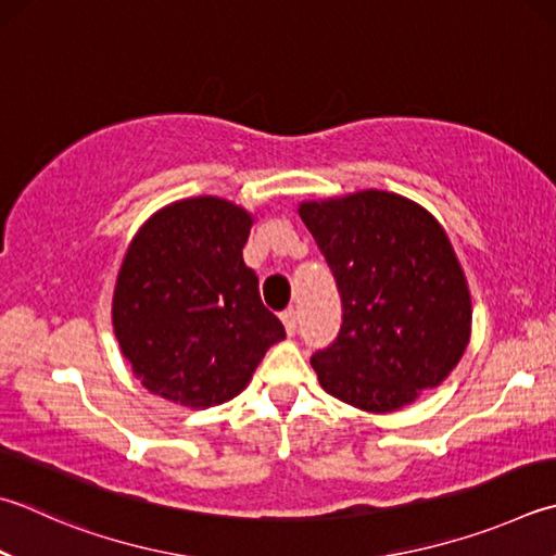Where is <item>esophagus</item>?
<instances>
[{
    "instance_id": "1",
    "label": "esophagus",
    "mask_w": 556,
    "mask_h": 556,
    "mask_svg": "<svg viewBox=\"0 0 556 556\" xmlns=\"http://www.w3.org/2000/svg\"><path fill=\"white\" fill-rule=\"evenodd\" d=\"M281 323H285V330H287V336H294L296 332V311L294 308H287L285 313H281Z\"/></svg>"
}]
</instances>
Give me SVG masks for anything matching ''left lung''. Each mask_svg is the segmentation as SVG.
Instances as JSON below:
<instances>
[{
	"label": "left lung",
	"mask_w": 556,
	"mask_h": 556,
	"mask_svg": "<svg viewBox=\"0 0 556 556\" xmlns=\"http://www.w3.org/2000/svg\"><path fill=\"white\" fill-rule=\"evenodd\" d=\"M299 216L342 299L336 342L311 357L320 387L367 413L440 387L471 338L469 285L440 220L381 189L301 201Z\"/></svg>",
	"instance_id": "8db88e82"
}]
</instances>
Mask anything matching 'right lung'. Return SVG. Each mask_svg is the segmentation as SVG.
<instances>
[{
	"mask_svg": "<svg viewBox=\"0 0 556 556\" xmlns=\"http://www.w3.org/2000/svg\"><path fill=\"white\" fill-rule=\"evenodd\" d=\"M252 224L233 201L189 197L155 211L128 243L111 326L150 393L194 410L220 406L285 340L243 260Z\"/></svg>",
	"mask_w": 556,
	"mask_h": 556,
	"instance_id": "add662e5",
	"label": "right lung"
}]
</instances>
